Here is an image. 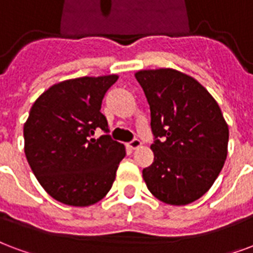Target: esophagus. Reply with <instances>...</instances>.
<instances>
[{"mask_svg": "<svg viewBox=\"0 0 253 253\" xmlns=\"http://www.w3.org/2000/svg\"><path fill=\"white\" fill-rule=\"evenodd\" d=\"M141 145H142V142L139 141V139H132L131 142H128V147H130V149H131V150H135V149H139V147H141Z\"/></svg>", "mask_w": 253, "mask_h": 253, "instance_id": "esophagus-1", "label": "esophagus"}]
</instances>
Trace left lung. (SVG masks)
Returning <instances> with one entry per match:
<instances>
[{"label": "left lung", "mask_w": 253, "mask_h": 253, "mask_svg": "<svg viewBox=\"0 0 253 253\" xmlns=\"http://www.w3.org/2000/svg\"><path fill=\"white\" fill-rule=\"evenodd\" d=\"M151 112L154 162L143 169L151 194L170 205L203 197L221 171L229 130L218 104L192 76L171 68L135 74Z\"/></svg>", "instance_id": "1"}]
</instances>
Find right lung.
I'll return each instance as SVG.
<instances>
[{
  "label": "right lung",
  "instance_id": "add662e5",
  "mask_svg": "<svg viewBox=\"0 0 253 253\" xmlns=\"http://www.w3.org/2000/svg\"><path fill=\"white\" fill-rule=\"evenodd\" d=\"M118 75L60 82L33 103L25 125V155L37 181L50 197L71 207H89L110 192L125 146L108 132L100 112Z\"/></svg>",
  "mask_w": 253,
  "mask_h": 253
}]
</instances>
